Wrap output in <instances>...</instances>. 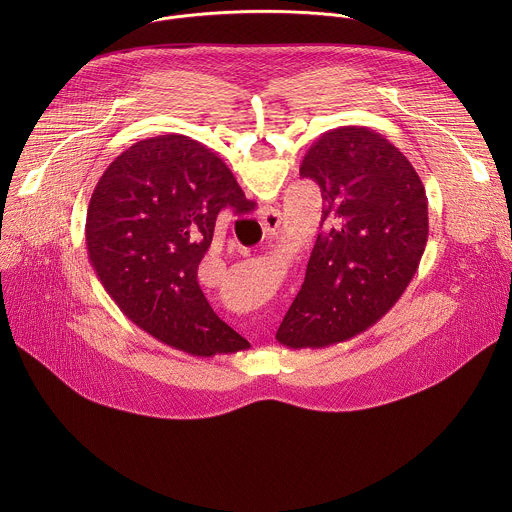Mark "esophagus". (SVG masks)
Segmentation results:
<instances>
[{
  "mask_svg": "<svg viewBox=\"0 0 512 512\" xmlns=\"http://www.w3.org/2000/svg\"><path fill=\"white\" fill-rule=\"evenodd\" d=\"M281 225V212L277 208H267L261 216V227L265 235H275Z\"/></svg>",
  "mask_w": 512,
  "mask_h": 512,
  "instance_id": "esophagus-1",
  "label": "esophagus"
}]
</instances>
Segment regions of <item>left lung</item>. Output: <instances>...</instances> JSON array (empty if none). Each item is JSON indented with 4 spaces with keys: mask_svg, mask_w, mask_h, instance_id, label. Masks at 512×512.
I'll return each instance as SVG.
<instances>
[{
    "mask_svg": "<svg viewBox=\"0 0 512 512\" xmlns=\"http://www.w3.org/2000/svg\"><path fill=\"white\" fill-rule=\"evenodd\" d=\"M300 176L320 186L324 231L275 334L294 350L338 344L377 324L413 279L429 235L423 182L381 133L326 131Z\"/></svg>",
    "mask_w": 512,
    "mask_h": 512,
    "instance_id": "8db88e82",
    "label": "left lung"
}]
</instances>
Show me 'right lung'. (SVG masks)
<instances>
[{"label": "right lung", "mask_w": 512, "mask_h": 512, "mask_svg": "<svg viewBox=\"0 0 512 512\" xmlns=\"http://www.w3.org/2000/svg\"><path fill=\"white\" fill-rule=\"evenodd\" d=\"M245 206L255 204L202 143L176 133L141 139L91 196V265L121 312L160 342L194 356L245 350L251 344L214 314L196 279L218 214Z\"/></svg>", "instance_id": "right-lung-1"}]
</instances>
